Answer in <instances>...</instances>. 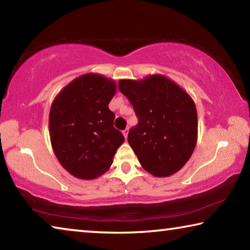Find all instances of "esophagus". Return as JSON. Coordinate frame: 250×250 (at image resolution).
<instances>
[{"instance_id": "1", "label": "esophagus", "mask_w": 250, "mask_h": 250, "mask_svg": "<svg viewBox=\"0 0 250 250\" xmlns=\"http://www.w3.org/2000/svg\"><path fill=\"white\" fill-rule=\"evenodd\" d=\"M122 133H124L125 138L126 139V137H128V133H129V129H125L124 131H122Z\"/></svg>"}]
</instances>
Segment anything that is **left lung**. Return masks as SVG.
<instances>
[{
  "mask_svg": "<svg viewBox=\"0 0 250 250\" xmlns=\"http://www.w3.org/2000/svg\"><path fill=\"white\" fill-rule=\"evenodd\" d=\"M118 84L138 117V125L129 131L128 142L142 167L156 177L180 171L197 141L193 99L162 75L143 80L122 79Z\"/></svg>",
  "mask_w": 250,
  "mask_h": 250,
  "instance_id": "left-lung-1",
  "label": "left lung"
}]
</instances>
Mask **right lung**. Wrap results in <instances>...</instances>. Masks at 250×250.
<instances>
[{
  "instance_id": "1",
  "label": "right lung",
  "mask_w": 250,
  "mask_h": 250,
  "mask_svg": "<svg viewBox=\"0 0 250 250\" xmlns=\"http://www.w3.org/2000/svg\"><path fill=\"white\" fill-rule=\"evenodd\" d=\"M115 80L98 74L74 79L57 95L49 112V135L55 155L65 170L92 180L111 167L125 137L113 126L109 109Z\"/></svg>"
}]
</instances>
